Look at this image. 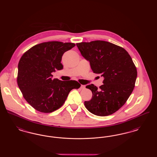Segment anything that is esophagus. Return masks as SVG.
Wrapping results in <instances>:
<instances>
[{"instance_id": "obj_1", "label": "esophagus", "mask_w": 157, "mask_h": 157, "mask_svg": "<svg viewBox=\"0 0 157 157\" xmlns=\"http://www.w3.org/2000/svg\"><path fill=\"white\" fill-rule=\"evenodd\" d=\"M85 88V85H81V89H82V90H84Z\"/></svg>"}]
</instances>
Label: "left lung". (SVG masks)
<instances>
[{
    "label": "left lung",
    "mask_w": 157,
    "mask_h": 157,
    "mask_svg": "<svg viewBox=\"0 0 157 157\" xmlns=\"http://www.w3.org/2000/svg\"><path fill=\"white\" fill-rule=\"evenodd\" d=\"M76 46L93 72L104 78L99 88L93 84L86 86L92 92V99L84 102L86 108L97 116L111 115L125 104L134 88L137 71L131 57L123 48L106 41Z\"/></svg>",
    "instance_id": "1"
}]
</instances>
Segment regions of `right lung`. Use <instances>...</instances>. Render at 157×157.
<instances>
[{
  "label": "right lung",
  "instance_id": "add662e5",
  "mask_svg": "<svg viewBox=\"0 0 157 157\" xmlns=\"http://www.w3.org/2000/svg\"><path fill=\"white\" fill-rule=\"evenodd\" d=\"M75 46L73 43L48 42L32 47L18 64L17 82L26 101L36 110L50 113L64 104L69 92L78 89L76 81L52 79V72L63 69V53Z\"/></svg>",
  "mask_w": 157,
  "mask_h": 157
}]
</instances>
